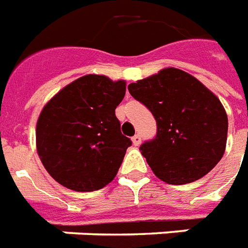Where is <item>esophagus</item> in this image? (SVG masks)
Returning <instances> with one entry per match:
<instances>
[{"mask_svg": "<svg viewBox=\"0 0 248 248\" xmlns=\"http://www.w3.org/2000/svg\"><path fill=\"white\" fill-rule=\"evenodd\" d=\"M132 143H133V145H136V147H138V145H140V143H141V138H140V135H135V136H133Z\"/></svg>", "mask_w": 248, "mask_h": 248, "instance_id": "obj_1", "label": "esophagus"}]
</instances>
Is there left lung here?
Here are the masks:
<instances>
[{
	"mask_svg": "<svg viewBox=\"0 0 248 248\" xmlns=\"http://www.w3.org/2000/svg\"><path fill=\"white\" fill-rule=\"evenodd\" d=\"M157 123L156 138L140 147L156 176L168 184L207 175L226 151L228 119L220 100L187 72L164 68L128 85Z\"/></svg>",
	"mask_w": 248,
	"mask_h": 248,
	"instance_id": "left-lung-1",
	"label": "left lung"
}]
</instances>
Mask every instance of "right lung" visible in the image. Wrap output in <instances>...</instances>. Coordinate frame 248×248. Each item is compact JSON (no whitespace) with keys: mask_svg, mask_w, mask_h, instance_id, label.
Returning <instances> with one entry per match:
<instances>
[{"mask_svg":"<svg viewBox=\"0 0 248 248\" xmlns=\"http://www.w3.org/2000/svg\"><path fill=\"white\" fill-rule=\"evenodd\" d=\"M125 88L124 80L87 75L44 105L36 127L37 154L57 183L89 192L115 179L132 144L115 115Z\"/></svg>","mask_w":248,"mask_h":248,"instance_id":"obj_1","label":"right lung"}]
</instances>
